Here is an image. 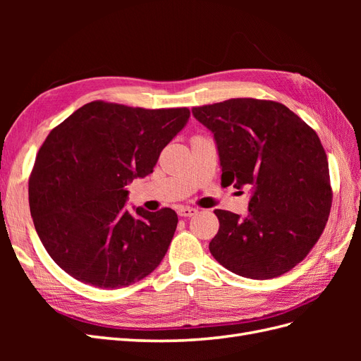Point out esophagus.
<instances>
[{"instance_id":"34e87169","label":"esophagus","mask_w":361,"mask_h":361,"mask_svg":"<svg viewBox=\"0 0 361 361\" xmlns=\"http://www.w3.org/2000/svg\"><path fill=\"white\" fill-rule=\"evenodd\" d=\"M195 214H197V209H195V207H190V206H182L178 209L179 216H192Z\"/></svg>"}]
</instances>
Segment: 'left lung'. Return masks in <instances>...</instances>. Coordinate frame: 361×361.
<instances>
[{
  "instance_id": "obj_1",
  "label": "left lung",
  "mask_w": 361,
  "mask_h": 361,
  "mask_svg": "<svg viewBox=\"0 0 361 361\" xmlns=\"http://www.w3.org/2000/svg\"><path fill=\"white\" fill-rule=\"evenodd\" d=\"M192 114L214 133L223 187L253 190L245 218L214 211L220 228L211 255L247 279L285 274L310 253L330 216L333 188L318 134L283 104L253 97L194 106Z\"/></svg>"
}]
</instances>
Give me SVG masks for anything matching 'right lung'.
Masks as SVG:
<instances>
[{
  "label": "right lung",
  "mask_w": 361,
  "mask_h": 361,
  "mask_svg": "<svg viewBox=\"0 0 361 361\" xmlns=\"http://www.w3.org/2000/svg\"><path fill=\"white\" fill-rule=\"evenodd\" d=\"M190 110L93 101L54 128L28 179L40 241L69 276L101 289L134 285L154 271L178 226L170 207L130 214L126 185L154 171Z\"/></svg>",
  "instance_id": "obj_1"
}]
</instances>
